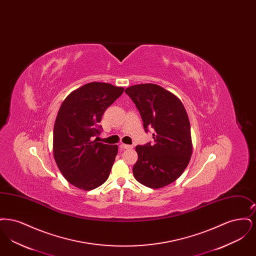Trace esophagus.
Masks as SVG:
<instances>
[{"mask_svg":"<svg viewBox=\"0 0 256 256\" xmlns=\"http://www.w3.org/2000/svg\"><path fill=\"white\" fill-rule=\"evenodd\" d=\"M120 148L122 150H128V148H132V146H130V145H126V144H121Z\"/></svg>","mask_w":256,"mask_h":256,"instance_id":"obj_1","label":"esophagus"}]
</instances>
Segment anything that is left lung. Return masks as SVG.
I'll return each mask as SVG.
<instances>
[{
  "instance_id": "obj_1",
  "label": "left lung",
  "mask_w": 256,
  "mask_h": 256,
  "mask_svg": "<svg viewBox=\"0 0 256 256\" xmlns=\"http://www.w3.org/2000/svg\"><path fill=\"white\" fill-rule=\"evenodd\" d=\"M124 92L139 110L145 130L152 128L154 143L137 146L134 178L158 189L176 180L186 169L193 152L190 122L182 100L163 87L136 84Z\"/></svg>"
}]
</instances>
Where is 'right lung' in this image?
<instances>
[{"instance_id": "add662e5", "label": "right lung", "mask_w": 256, "mask_h": 256, "mask_svg": "<svg viewBox=\"0 0 256 256\" xmlns=\"http://www.w3.org/2000/svg\"><path fill=\"white\" fill-rule=\"evenodd\" d=\"M124 90L90 82L74 90L61 104L54 126V158L65 180L78 189L93 190L110 176L118 146L93 138L100 132L102 114Z\"/></svg>"}]
</instances>
